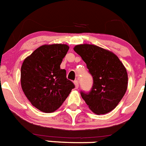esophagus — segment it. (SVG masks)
Returning a JSON list of instances; mask_svg holds the SVG:
<instances>
[{
	"label": "esophagus",
	"mask_w": 146,
	"mask_h": 146,
	"mask_svg": "<svg viewBox=\"0 0 146 146\" xmlns=\"http://www.w3.org/2000/svg\"><path fill=\"white\" fill-rule=\"evenodd\" d=\"M74 84H75V88L76 89H77V88H79V82L77 80L74 81Z\"/></svg>",
	"instance_id": "obj_1"
}]
</instances>
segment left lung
Here are the masks:
<instances>
[{
	"instance_id": "left-lung-1",
	"label": "left lung",
	"mask_w": 146,
	"mask_h": 146,
	"mask_svg": "<svg viewBox=\"0 0 146 146\" xmlns=\"http://www.w3.org/2000/svg\"><path fill=\"white\" fill-rule=\"evenodd\" d=\"M74 51L82 57L93 76L89 94L81 96L96 114H105L117 107L128 88V73L116 55L94 44H79Z\"/></svg>"
}]
</instances>
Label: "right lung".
<instances>
[{"label": "right lung", "instance_id": "obj_1", "mask_svg": "<svg viewBox=\"0 0 146 146\" xmlns=\"http://www.w3.org/2000/svg\"><path fill=\"white\" fill-rule=\"evenodd\" d=\"M68 50L67 44L42 45L22 64V90L32 105L42 112L56 111L75 88L67 79L65 70L60 68Z\"/></svg>", "mask_w": 146, "mask_h": 146}]
</instances>
